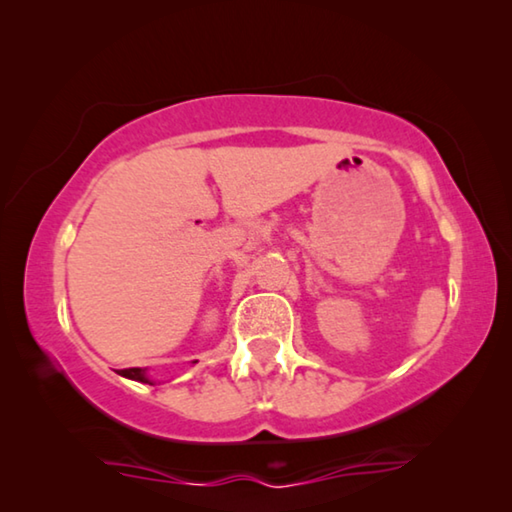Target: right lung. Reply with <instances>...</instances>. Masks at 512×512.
Segmentation results:
<instances>
[{"label": "right lung", "instance_id": "right-lung-1", "mask_svg": "<svg viewBox=\"0 0 512 512\" xmlns=\"http://www.w3.org/2000/svg\"><path fill=\"white\" fill-rule=\"evenodd\" d=\"M118 373H120V376L129 378V380H139V383H150V378L145 376V369H139V367H134V369H120ZM150 385H152V383H150Z\"/></svg>", "mask_w": 512, "mask_h": 512}]
</instances>
